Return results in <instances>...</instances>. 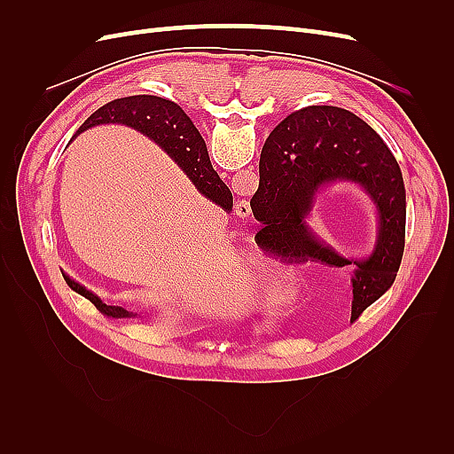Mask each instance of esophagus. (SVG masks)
<instances>
[{"label": "esophagus", "instance_id": "obj_1", "mask_svg": "<svg viewBox=\"0 0 454 454\" xmlns=\"http://www.w3.org/2000/svg\"><path fill=\"white\" fill-rule=\"evenodd\" d=\"M237 214H239V215H250V214H252L250 202H248V200H240V202L237 204Z\"/></svg>", "mask_w": 454, "mask_h": 454}]
</instances>
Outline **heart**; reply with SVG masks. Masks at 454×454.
<instances>
[{
  "label": "heart",
  "mask_w": 454,
  "mask_h": 454,
  "mask_svg": "<svg viewBox=\"0 0 454 454\" xmlns=\"http://www.w3.org/2000/svg\"><path fill=\"white\" fill-rule=\"evenodd\" d=\"M287 284H290V278L287 277H280L277 280V292H286L287 290Z\"/></svg>",
  "instance_id": "b5f03b06"
}]
</instances>
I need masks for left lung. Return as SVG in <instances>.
Wrapping results in <instances>:
<instances>
[{"mask_svg": "<svg viewBox=\"0 0 454 454\" xmlns=\"http://www.w3.org/2000/svg\"><path fill=\"white\" fill-rule=\"evenodd\" d=\"M259 164V187L250 200L265 240L284 263L352 267V316L388 292L405 248V185L395 157L365 121L347 109L310 106L274 129ZM358 183L374 200L380 235L374 254L348 260L316 238L304 219L327 183Z\"/></svg>", "mask_w": 454, "mask_h": 454, "instance_id": "obj_1", "label": "left lung"}]
</instances>
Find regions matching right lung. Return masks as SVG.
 <instances>
[{
  "label": "right lung",
  "mask_w": 454,
  "mask_h": 454,
  "mask_svg": "<svg viewBox=\"0 0 454 454\" xmlns=\"http://www.w3.org/2000/svg\"><path fill=\"white\" fill-rule=\"evenodd\" d=\"M106 122H121V125L132 127L147 136L149 140H153L160 149L167 151L168 157L177 162V167L187 174L189 180L195 184L206 199L222 206L227 212L232 208L231 191L212 168L208 149H206L200 132L176 102L147 94L117 98L96 109L79 127L77 134L96 125H106ZM64 280L74 292L89 299L104 316H109V318H130L134 316L122 307L106 305L98 295H94L85 286L77 284L66 274Z\"/></svg>",
  "instance_id": "obj_1"
}]
</instances>
